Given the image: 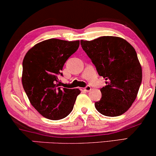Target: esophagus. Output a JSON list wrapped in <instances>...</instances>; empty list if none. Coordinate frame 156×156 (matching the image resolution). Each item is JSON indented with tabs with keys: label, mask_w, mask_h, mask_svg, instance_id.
<instances>
[{
	"label": "esophagus",
	"mask_w": 156,
	"mask_h": 156,
	"mask_svg": "<svg viewBox=\"0 0 156 156\" xmlns=\"http://www.w3.org/2000/svg\"><path fill=\"white\" fill-rule=\"evenodd\" d=\"M82 90H84V91H87V92H89V91H90L91 90V87L90 86H87L85 88L83 89Z\"/></svg>",
	"instance_id": "1"
}]
</instances>
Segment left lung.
<instances>
[{
    "mask_svg": "<svg viewBox=\"0 0 156 156\" xmlns=\"http://www.w3.org/2000/svg\"><path fill=\"white\" fill-rule=\"evenodd\" d=\"M80 43L99 75L106 80V86L100 89L101 99L95 102L97 110L106 116L123 114L135 101L142 82L135 49L126 40L114 36L81 40Z\"/></svg>",
    "mask_w": 156,
    "mask_h": 156,
    "instance_id": "1",
    "label": "left lung"
}]
</instances>
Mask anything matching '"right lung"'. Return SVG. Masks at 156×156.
Segmentation results:
<instances>
[{
	"label": "right lung",
	"instance_id": "add662e5",
	"mask_svg": "<svg viewBox=\"0 0 156 156\" xmlns=\"http://www.w3.org/2000/svg\"><path fill=\"white\" fill-rule=\"evenodd\" d=\"M79 46V40L52 38L35 44L23 59V89L33 107L50 120L67 116L80 94L79 89H62L58 84L64 65Z\"/></svg>",
	"mask_w": 156,
	"mask_h": 156
}]
</instances>
